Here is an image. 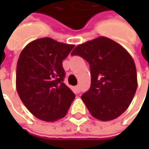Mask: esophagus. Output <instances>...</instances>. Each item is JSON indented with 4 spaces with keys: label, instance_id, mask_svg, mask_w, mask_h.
I'll list each match as a JSON object with an SVG mask.
<instances>
[{
    "label": "esophagus",
    "instance_id": "obj_1",
    "mask_svg": "<svg viewBox=\"0 0 149 149\" xmlns=\"http://www.w3.org/2000/svg\"><path fill=\"white\" fill-rule=\"evenodd\" d=\"M75 89H76V91H77L78 93H79L80 92V87H79V85L75 86Z\"/></svg>",
    "mask_w": 149,
    "mask_h": 149
}]
</instances>
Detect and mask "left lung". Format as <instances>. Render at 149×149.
<instances>
[{"mask_svg": "<svg viewBox=\"0 0 149 149\" xmlns=\"http://www.w3.org/2000/svg\"><path fill=\"white\" fill-rule=\"evenodd\" d=\"M71 55H79L89 64L91 85L81 99L93 117L109 121L120 116L137 90L134 61L119 44L99 37L79 45Z\"/></svg>", "mask_w": 149, "mask_h": 149, "instance_id": "1", "label": "left lung"}]
</instances>
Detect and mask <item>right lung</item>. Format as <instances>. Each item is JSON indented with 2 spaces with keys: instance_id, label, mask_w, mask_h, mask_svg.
<instances>
[{
  "instance_id": "obj_1",
  "label": "right lung",
  "mask_w": 149,
  "mask_h": 149,
  "mask_svg": "<svg viewBox=\"0 0 149 149\" xmlns=\"http://www.w3.org/2000/svg\"><path fill=\"white\" fill-rule=\"evenodd\" d=\"M74 47L49 37L29 43L16 66V90L34 116L46 122L65 117L75 95L65 84L62 61Z\"/></svg>"
}]
</instances>
